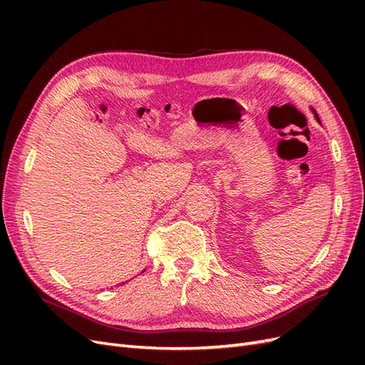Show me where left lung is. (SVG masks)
Segmentation results:
<instances>
[{
    "mask_svg": "<svg viewBox=\"0 0 365 365\" xmlns=\"http://www.w3.org/2000/svg\"><path fill=\"white\" fill-rule=\"evenodd\" d=\"M311 111H312V114H314L315 120L318 121V123H319V125H322V121H319V117H318V114H317V111H315V109H314V108H311Z\"/></svg>",
    "mask_w": 365,
    "mask_h": 365,
    "instance_id": "8db88e82",
    "label": "left lung"
}]
</instances>
